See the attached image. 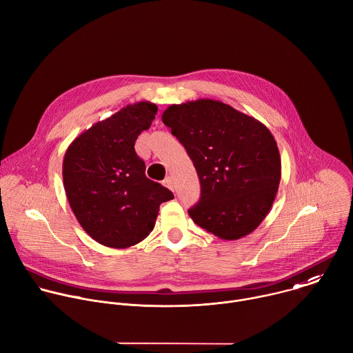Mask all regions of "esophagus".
Here are the masks:
<instances>
[{"mask_svg": "<svg viewBox=\"0 0 353 353\" xmlns=\"http://www.w3.org/2000/svg\"><path fill=\"white\" fill-rule=\"evenodd\" d=\"M163 185H165V187H168L169 190H172V191H173L174 185H173V180H172V177H166V179L163 180Z\"/></svg>", "mask_w": 353, "mask_h": 353, "instance_id": "1", "label": "esophagus"}]
</instances>
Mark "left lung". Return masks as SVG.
Listing matches in <instances>:
<instances>
[{
	"label": "left lung",
	"mask_w": 353,
	"mask_h": 353,
	"mask_svg": "<svg viewBox=\"0 0 353 353\" xmlns=\"http://www.w3.org/2000/svg\"><path fill=\"white\" fill-rule=\"evenodd\" d=\"M162 122L184 145L201 181V199L188 210L194 223L225 241L258 228L281 180V158L270 130L209 98L170 105Z\"/></svg>",
	"instance_id": "1"
}]
</instances>
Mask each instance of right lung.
Wrapping results in <instances>:
<instances>
[{"mask_svg": "<svg viewBox=\"0 0 353 353\" xmlns=\"http://www.w3.org/2000/svg\"><path fill=\"white\" fill-rule=\"evenodd\" d=\"M157 112L150 101L129 103L79 134L65 152L62 176L69 205L101 245L123 250L141 243L155 227L161 203L174 198L145 176V163L134 151Z\"/></svg>", "mask_w": 353, "mask_h": 353, "instance_id": "1", "label": "right lung"}]
</instances>
